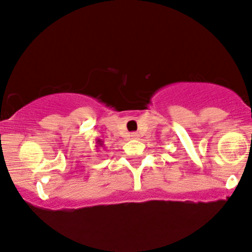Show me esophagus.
Here are the masks:
<instances>
[{
    "instance_id": "34e87169",
    "label": "esophagus",
    "mask_w": 252,
    "mask_h": 252,
    "mask_svg": "<svg viewBox=\"0 0 252 252\" xmlns=\"http://www.w3.org/2000/svg\"><path fill=\"white\" fill-rule=\"evenodd\" d=\"M130 137H131V139H137V137H139V134H137V133H131L130 134Z\"/></svg>"
}]
</instances>
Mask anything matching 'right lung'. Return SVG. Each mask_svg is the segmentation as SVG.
<instances>
[{
    "mask_svg": "<svg viewBox=\"0 0 252 252\" xmlns=\"http://www.w3.org/2000/svg\"><path fill=\"white\" fill-rule=\"evenodd\" d=\"M95 147H96V150H100V148H102V150H104L105 148V145H104V141H101V140L100 139H96L95 140Z\"/></svg>",
    "mask_w": 252,
    "mask_h": 252,
    "instance_id": "obj_1",
    "label": "right lung"
}]
</instances>
